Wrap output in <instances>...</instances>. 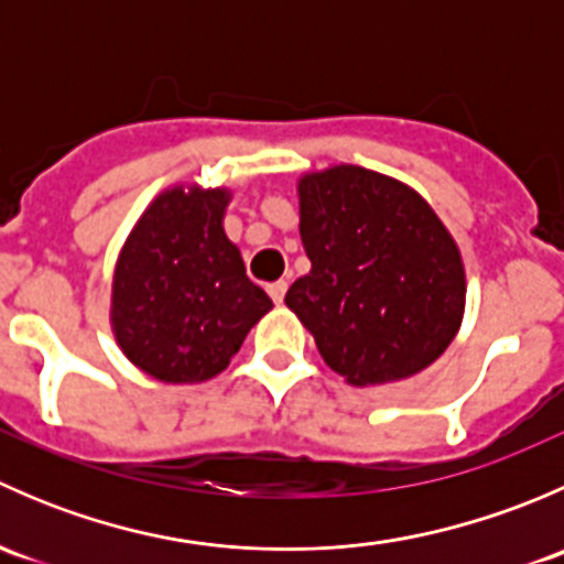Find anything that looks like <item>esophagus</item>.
Returning a JSON list of instances; mask_svg holds the SVG:
<instances>
[{
	"instance_id": "obj_1",
	"label": "esophagus",
	"mask_w": 564,
	"mask_h": 564,
	"mask_svg": "<svg viewBox=\"0 0 564 564\" xmlns=\"http://www.w3.org/2000/svg\"><path fill=\"white\" fill-rule=\"evenodd\" d=\"M267 294H270V297H272V303L281 305L283 297H286V281L270 283V286H267Z\"/></svg>"
}]
</instances>
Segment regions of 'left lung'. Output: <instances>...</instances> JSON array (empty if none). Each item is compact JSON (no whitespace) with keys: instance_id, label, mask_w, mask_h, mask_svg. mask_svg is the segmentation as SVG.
<instances>
[{"instance_id":"left-lung-1","label":"left lung","mask_w":564,"mask_h":564,"mask_svg":"<svg viewBox=\"0 0 564 564\" xmlns=\"http://www.w3.org/2000/svg\"><path fill=\"white\" fill-rule=\"evenodd\" d=\"M308 275L289 311L351 388L414 377L453 344L464 322L458 242L429 202L395 176L340 166L297 180Z\"/></svg>"}]
</instances>
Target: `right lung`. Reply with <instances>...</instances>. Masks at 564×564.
<instances>
[{"instance_id": "obj_1", "label": "right lung", "mask_w": 564, "mask_h": 564, "mask_svg": "<svg viewBox=\"0 0 564 564\" xmlns=\"http://www.w3.org/2000/svg\"><path fill=\"white\" fill-rule=\"evenodd\" d=\"M229 187L174 185L141 213L117 256L111 329L122 355L166 384L226 371L272 308L226 237Z\"/></svg>"}]
</instances>
